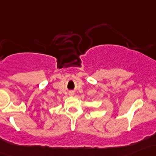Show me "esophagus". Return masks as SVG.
<instances>
[{"label": "esophagus", "mask_w": 156, "mask_h": 156, "mask_svg": "<svg viewBox=\"0 0 156 156\" xmlns=\"http://www.w3.org/2000/svg\"><path fill=\"white\" fill-rule=\"evenodd\" d=\"M69 95H70V96H73V95H74V92H70Z\"/></svg>", "instance_id": "obj_1"}]
</instances>
